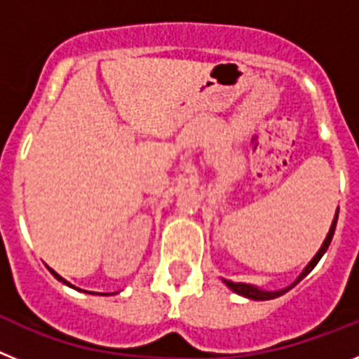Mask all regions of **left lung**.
<instances>
[{"instance_id":"left-lung-1","label":"left lung","mask_w":359,"mask_h":359,"mask_svg":"<svg viewBox=\"0 0 359 359\" xmlns=\"http://www.w3.org/2000/svg\"><path fill=\"white\" fill-rule=\"evenodd\" d=\"M336 223H338V212H336L334 221H332L331 230H329L327 237H325V241H323L322 248H320L318 253H316V255L313 257V261H311L309 264H307V268L304 269L302 273H300V277H298L297 280H294L290 287H286V290H280V291H262V290H259V287L252 286V284H241V282H231V280H223V282H224V284H226L228 287H230L231 291H236L237 294H243V297H246V298H252V300H271V298H277V297H280V294L287 293V291H290L291 287L297 286L298 282L302 280V278L306 277L307 273H311V269H313L316 264H318V261H320V259H322L323 253L327 252L329 244H331V241H332V236H334Z\"/></svg>"}]
</instances>
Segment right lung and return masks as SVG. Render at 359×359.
<instances>
[{
	"mask_svg": "<svg viewBox=\"0 0 359 359\" xmlns=\"http://www.w3.org/2000/svg\"><path fill=\"white\" fill-rule=\"evenodd\" d=\"M48 269H50V268H48ZM50 271H52V275H53V277H55V278H57V280H61V282H65L66 286H72V284H69V282H66V280H65V278H62V277H61V275H57V273H55V271H53V269H50Z\"/></svg>",
	"mask_w": 359,
	"mask_h": 359,
	"instance_id": "right-lung-1",
	"label": "right lung"
}]
</instances>
